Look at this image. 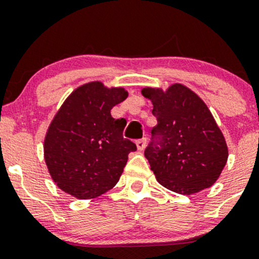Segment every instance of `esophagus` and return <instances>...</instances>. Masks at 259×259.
Returning a JSON list of instances; mask_svg holds the SVG:
<instances>
[{
	"label": "esophagus",
	"mask_w": 259,
	"mask_h": 259,
	"mask_svg": "<svg viewBox=\"0 0 259 259\" xmlns=\"http://www.w3.org/2000/svg\"><path fill=\"white\" fill-rule=\"evenodd\" d=\"M145 143H147V139H145V138L137 140V142H135V144H137L138 150H143V149H144V148H145Z\"/></svg>",
	"instance_id": "1"
}]
</instances>
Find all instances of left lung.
<instances>
[{
  "label": "left lung",
  "mask_w": 259,
  "mask_h": 259,
  "mask_svg": "<svg viewBox=\"0 0 259 259\" xmlns=\"http://www.w3.org/2000/svg\"><path fill=\"white\" fill-rule=\"evenodd\" d=\"M157 122L152 134L159 147L149 144L144 155L163 187L193 195L211 187L228 160V145L209 107L192 90L173 83L167 90L144 87Z\"/></svg>",
  "instance_id": "1"
}]
</instances>
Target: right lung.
Instances as JSON below:
<instances>
[{"label":"right lung","mask_w":259,"mask_h":259,"mask_svg":"<svg viewBox=\"0 0 259 259\" xmlns=\"http://www.w3.org/2000/svg\"><path fill=\"white\" fill-rule=\"evenodd\" d=\"M127 97L122 87L94 81L77 87L53 117L44 139V159L55 185L79 200L95 199L120 180L137 145L124 139L126 121L111 109Z\"/></svg>","instance_id":"add662e5"}]
</instances>
